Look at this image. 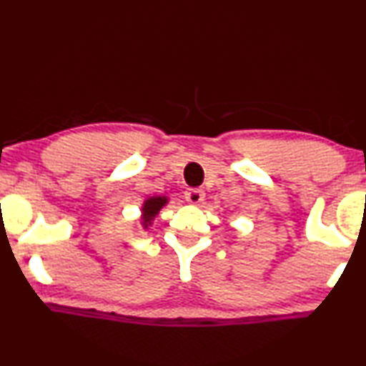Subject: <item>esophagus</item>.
Wrapping results in <instances>:
<instances>
[{
    "label": "esophagus",
    "instance_id": "obj_1",
    "mask_svg": "<svg viewBox=\"0 0 366 366\" xmlns=\"http://www.w3.org/2000/svg\"><path fill=\"white\" fill-rule=\"evenodd\" d=\"M185 200H187L190 205H200V203L205 200V194L200 189H189L185 192Z\"/></svg>",
    "mask_w": 366,
    "mask_h": 366
}]
</instances>
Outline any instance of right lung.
<instances>
[{
  "label": "right lung",
  "instance_id": "1",
  "mask_svg": "<svg viewBox=\"0 0 366 366\" xmlns=\"http://www.w3.org/2000/svg\"><path fill=\"white\" fill-rule=\"evenodd\" d=\"M169 203V197L166 195H153L148 197L142 203L140 208V224L144 229L152 227L154 218H157L158 213L161 212V208L166 207Z\"/></svg>",
  "mask_w": 366,
  "mask_h": 366
}]
</instances>
